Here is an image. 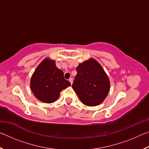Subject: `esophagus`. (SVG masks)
<instances>
[{"instance_id": "34e87169", "label": "esophagus", "mask_w": 149, "mask_h": 149, "mask_svg": "<svg viewBox=\"0 0 149 149\" xmlns=\"http://www.w3.org/2000/svg\"><path fill=\"white\" fill-rule=\"evenodd\" d=\"M73 80H74V79H73V78H70V79H69V81L70 82V84H73Z\"/></svg>"}]
</instances>
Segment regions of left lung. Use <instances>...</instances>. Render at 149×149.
I'll return each instance as SVG.
<instances>
[{
    "instance_id": "obj_1",
    "label": "left lung",
    "mask_w": 149,
    "mask_h": 149,
    "mask_svg": "<svg viewBox=\"0 0 149 149\" xmlns=\"http://www.w3.org/2000/svg\"><path fill=\"white\" fill-rule=\"evenodd\" d=\"M77 74L72 85L83 104L95 107L102 103L110 91V81L100 64L91 58L76 68Z\"/></svg>"
}]
</instances>
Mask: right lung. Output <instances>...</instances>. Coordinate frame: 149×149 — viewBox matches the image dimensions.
<instances>
[{"label": "right lung", "mask_w": 149, "mask_h": 149, "mask_svg": "<svg viewBox=\"0 0 149 149\" xmlns=\"http://www.w3.org/2000/svg\"><path fill=\"white\" fill-rule=\"evenodd\" d=\"M71 85L64 77V72L58 68L54 60L45 58L32 75L30 86L35 97L45 103L58 99L63 89Z\"/></svg>", "instance_id": "1"}]
</instances>
